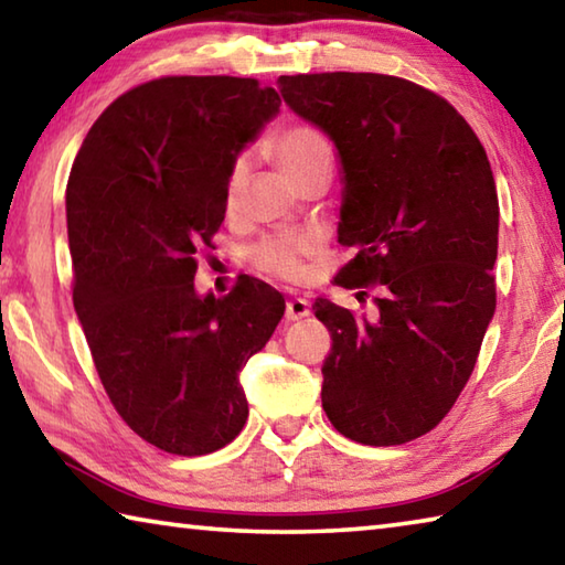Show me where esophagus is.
<instances>
[{
  "label": "esophagus",
  "instance_id": "1",
  "mask_svg": "<svg viewBox=\"0 0 565 565\" xmlns=\"http://www.w3.org/2000/svg\"><path fill=\"white\" fill-rule=\"evenodd\" d=\"M311 316V303L306 299H289L286 301V321H301Z\"/></svg>",
  "mask_w": 565,
  "mask_h": 565
}]
</instances>
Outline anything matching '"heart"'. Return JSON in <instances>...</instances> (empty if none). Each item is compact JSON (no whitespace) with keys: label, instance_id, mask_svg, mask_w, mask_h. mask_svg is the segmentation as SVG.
<instances>
[{"label":"heart","instance_id":"b5f03b06","mask_svg":"<svg viewBox=\"0 0 565 565\" xmlns=\"http://www.w3.org/2000/svg\"><path fill=\"white\" fill-rule=\"evenodd\" d=\"M269 152L279 160L281 170L294 182H299L306 172L331 162V146L318 132L303 122H294L276 130L269 138ZM252 170L249 156H237L232 160L227 182H224V198H227V207L232 210L237 204L242 190L247 188ZM313 252V242L303 234H274V237L262 239L252 249V262L259 266L262 271L281 276V279H299L303 271V259Z\"/></svg>","mask_w":565,"mask_h":565}]
</instances>
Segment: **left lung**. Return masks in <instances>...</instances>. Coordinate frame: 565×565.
Here are the masks:
<instances>
[{"label":"left lung","instance_id":"1","mask_svg":"<svg viewBox=\"0 0 565 565\" xmlns=\"http://www.w3.org/2000/svg\"><path fill=\"white\" fill-rule=\"evenodd\" d=\"M279 94L341 160L338 242L355 256L335 284L377 286L371 316L313 303L333 338L323 409L361 445L409 443L452 409L494 318L499 200L487 152L445 98L405 78L299 74L281 76Z\"/></svg>","mask_w":565,"mask_h":565}]
</instances>
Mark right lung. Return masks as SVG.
<instances>
[{
	"label": "right lung",
	"mask_w": 565,
	"mask_h": 565,
	"mask_svg": "<svg viewBox=\"0 0 565 565\" xmlns=\"http://www.w3.org/2000/svg\"><path fill=\"white\" fill-rule=\"evenodd\" d=\"M279 106L254 78L148 81L100 113L71 168L76 316L113 407L170 455L217 452L242 433L239 373L286 309L252 276L220 299L194 289L232 160Z\"/></svg>",
	"instance_id": "add662e5"
}]
</instances>
